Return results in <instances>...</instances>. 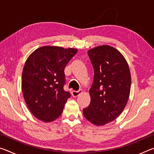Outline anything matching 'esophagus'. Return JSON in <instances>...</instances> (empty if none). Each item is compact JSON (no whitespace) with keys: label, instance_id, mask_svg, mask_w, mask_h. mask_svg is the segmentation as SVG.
<instances>
[{"label":"esophagus","instance_id":"esophagus-1","mask_svg":"<svg viewBox=\"0 0 154 154\" xmlns=\"http://www.w3.org/2000/svg\"><path fill=\"white\" fill-rule=\"evenodd\" d=\"M71 94H72V96H73V97H77V96H79L81 94H82V90H79L78 91L73 90V91H72Z\"/></svg>","mask_w":154,"mask_h":154}]
</instances>
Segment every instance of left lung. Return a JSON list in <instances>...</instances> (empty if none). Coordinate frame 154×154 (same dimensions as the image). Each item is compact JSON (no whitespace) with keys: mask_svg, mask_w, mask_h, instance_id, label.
I'll return each instance as SVG.
<instances>
[{"mask_svg":"<svg viewBox=\"0 0 154 154\" xmlns=\"http://www.w3.org/2000/svg\"><path fill=\"white\" fill-rule=\"evenodd\" d=\"M94 75L90 90V104L83 116L96 126L113 121L122 113L129 99L131 75L128 64L118 49L107 45L88 51Z\"/></svg>","mask_w":154,"mask_h":154,"instance_id":"left-lung-1","label":"left lung"}]
</instances>
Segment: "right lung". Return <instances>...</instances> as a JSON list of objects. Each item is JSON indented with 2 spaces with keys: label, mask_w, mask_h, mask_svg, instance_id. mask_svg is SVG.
<instances>
[{
  "label": "right lung",
  "mask_w": 154,
  "mask_h": 154,
  "mask_svg": "<svg viewBox=\"0 0 154 154\" xmlns=\"http://www.w3.org/2000/svg\"><path fill=\"white\" fill-rule=\"evenodd\" d=\"M75 48L43 46L28 56L22 71V89L27 106L44 122L60 117L70 93L63 89L64 68L77 52Z\"/></svg>",
  "instance_id": "add662e5"
}]
</instances>
